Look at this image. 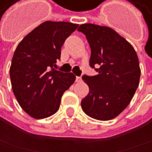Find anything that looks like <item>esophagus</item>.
Masks as SVG:
<instances>
[{"label":"esophagus","instance_id":"esophagus-1","mask_svg":"<svg viewBox=\"0 0 152 152\" xmlns=\"http://www.w3.org/2000/svg\"><path fill=\"white\" fill-rule=\"evenodd\" d=\"M75 81H77V82H81L82 81V78L80 77H77V78H75Z\"/></svg>","mask_w":152,"mask_h":152}]
</instances>
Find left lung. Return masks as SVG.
Masks as SVG:
<instances>
[{"label":"left lung","instance_id":"8db88e82","mask_svg":"<svg viewBox=\"0 0 152 152\" xmlns=\"http://www.w3.org/2000/svg\"><path fill=\"white\" fill-rule=\"evenodd\" d=\"M91 48L90 66L97 75H84L89 92L82 99L83 111L97 120L118 117L130 103L140 84V67L137 53L128 41L112 28L81 24Z\"/></svg>","mask_w":152,"mask_h":152}]
</instances>
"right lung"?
I'll use <instances>...</instances> for the list:
<instances>
[{
  "label": "right lung",
  "mask_w": 152,
  "mask_h": 152,
  "mask_svg": "<svg viewBox=\"0 0 152 152\" xmlns=\"http://www.w3.org/2000/svg\"><path fill=\"white\" fill-rule=\"evenodd\" d=\"M77 27V23L46 21L17 45L10 67L12 88L30 117L41 119L56 113L64 92L74 84L73 73L56 71L53 66L60 59L66 39Z\"/></svg>",
  "instance_id": "1"
}]
</instances>
